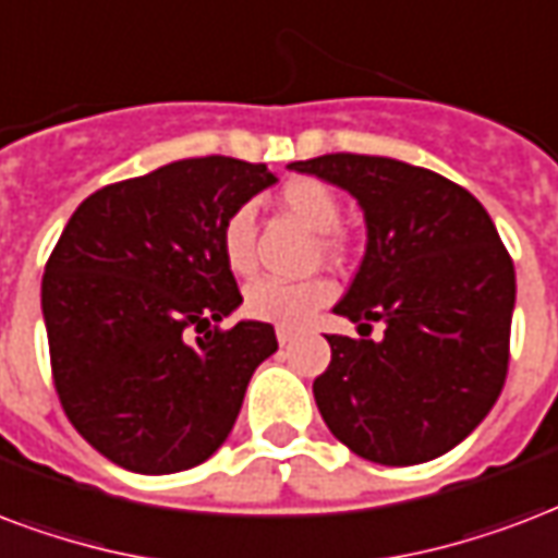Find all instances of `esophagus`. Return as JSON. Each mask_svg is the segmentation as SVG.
I'll use <instances>...</instances> for the list:
<instances>
[{
  "mask_svg": "<svg viewBox=\"0 0 558 558\" xmlns=\"http://www.w3.org/2000/svg\"><path fill=\"white\" fill-rule=\"evenodd\" d=\"M276 341L282 343V347H288L291 341H296V332L294 329H288V326H279V329H276Z\"/></svg>",
  "mask_w": 558,
  "mask_h": 558,
  "instance_id": "1",
  "label": "esophagus"
}]
</instances>
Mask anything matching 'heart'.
Returning <instances> with one entry per match:
<instances>
[{
    "mask_svg": "<svg viewBox=\"0 0 558 558\" xmlns=\"http://www.w3.org/2000/svg\"><path fill=\"white\" fill-rule=\"evenodd\" d=\"M279 208L294 217L296 223L317 234V244L326 255H338L343 250V238L338 234L341 220V203L326 182L300 175L282 184L279 191ZM220 246L232 274H250L255 264V215L250 205H238L232 215L223 220L220 229ZM335 284L324 276L303 279V282H284V279H258L244 291V308L250 317L276 326H303L312 320L317 308L332 303Z\"/></svg>",
    "mask_w": 558,
    "mask_h": 558,
    "instance_id": "obj_1",
    "label": "heart"
}]
</instances>
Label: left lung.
I'll list each match as a JSON object with an SVG mask.
<instances>
[{
    "mask_svg": "<svg viewBox=\"0 0 558 558\" xmlns=\"http://www.w3.org/2000/svg\"><path fill=\"white\" fill-rule=\"evenodd\" d=\"M288 167L355 196L367 226L359 274L332 308L362 338L326 335L332 362L314 379L329 433L376 464L438 459L483 423L509 371L514 264L492 217L456 182L397 158ZM376 319L383 342L366 338Z\"/></svg>",
    "mask_w": 558,
    "mask_h": 558,
    "instance_id": "obj_1",
    "label": "left lung"
}]
</instances>
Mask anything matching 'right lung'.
<instances>
[{
  "mask_svg": "<svg viewBox=\"0 0 558 558\" xmlns=\"http://www.w3.org/2000/svg\"><path fill=\"white\" fill-rule=\"evenodd\" d=\"M270 184L267 165L184 158L90 194L58 238L40 288L58 400L125 471L179 473L217 453L279 350L262 320L217 329L244 303L220 229Z\"/></svg>",
  "mask_w": 558,
  "mask_h": 558,
  "instance_id": "right-lung-1",
  "label": "right lung"
}]
</instances>
